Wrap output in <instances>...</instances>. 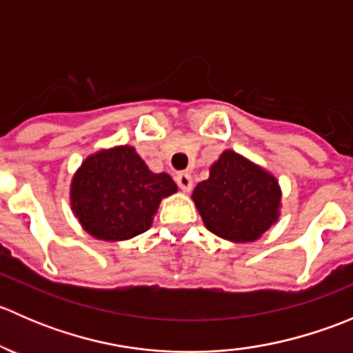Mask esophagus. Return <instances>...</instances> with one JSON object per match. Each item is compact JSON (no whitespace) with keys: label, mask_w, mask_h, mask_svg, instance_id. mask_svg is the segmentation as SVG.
Instances as JSON below:
<instances>
[{"label":"esophagus","mask_w":353,"mask_h":353,"mask_svg":"<svg viewBox=\"0 0 353 353\" xmlns=\"http://www.w3.org/2000/svg\"><path fill=\"white\" fill-rule=\"evenodd\" d=\"M176 183H177V186L184 191V193L191 191V188H193V179H191L190 174H177Z\"/></svg>","instance_id":"obj_1"}]
</instances>
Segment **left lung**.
Listing matches in <instances>:
<instances>
[{
  "label": "left lung",
  "mask_w": 353,
  "mask_h": 353,
  "mask_svg": "<svg viewBox=\"0 0 353 353\" xmlns=\"http://www.w3.org/2000/svg\"><path fill=\"white\" fill-rule=\"evenodd\" d=\"M193 199L210 232L234 243L261 237L279 219V181L248 159L227 150L194 188Z\"/></svg>",
  "instance_id": "left-lung-1"
}]
</instances>
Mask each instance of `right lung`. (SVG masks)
<instances>
[{"mask_svg":"<svg viewBox=\"0 0 353 353\" xmlns=\"http://www.w3.org/2000/svg\"><path fill=\"white\" fill-rule=\"evenodd\" d=\"M176 191L169 174H154L124 145L81 163L71 183V208L90 236L124 241L150 229L160 199Z\"/></svg>","mask_w":353,"mask_h":353,"instance_id":"right-lung-1","label":"right lung"}]
</instances>
